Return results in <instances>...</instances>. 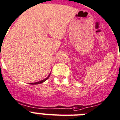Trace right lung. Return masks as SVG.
Returning <instances> with one entry per match:
<instances>
[{
  "label": "right lung",
  "instance_id": "add662e5",
  "mask_svg": "<svg viewBox=\"0 0 120 120\" xmlns=\"http://www.w3.org/2000/svg\"><path fill=\"white\" fill-rule=\"evenodd\" d=\"M50 75H51V73H50L49 75V76L46 78H45L44 79H43V80H41L40 81H38V82H32V83H30V84H41V83H42V82H44L45 81H46L47 79L49 78V77Z\"/></svg>",
  "mask_w": 120,
  "mask_h": 120
}]
</instances>
